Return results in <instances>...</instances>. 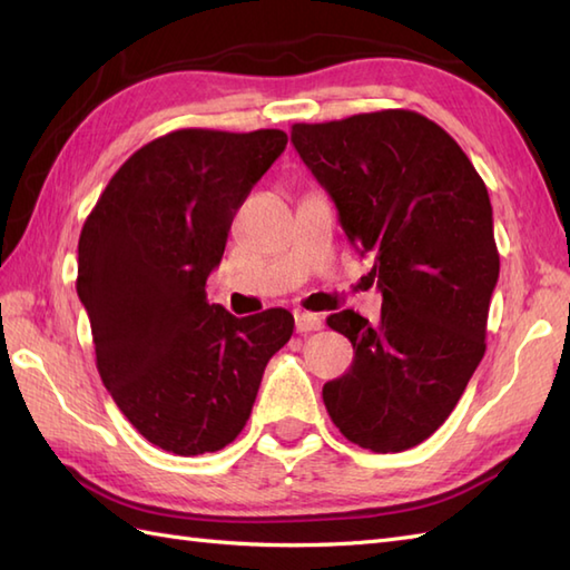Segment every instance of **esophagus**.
Segmentation results:
<instances>
[{
	"label": "esophagus",
	"instance_id": "obj_1",
	"mask_svg": "<svg viewBox=\"0 0 570 570\" xmlns=\"http://www.w3.org/2000/svg\"><path fill=\"white\" fill-rule=\"evenodd\" d=\"M323 328V318L318 313H308V311H298L296 313V331L298 333H311V331H321Z\"/></svg>",
	"mask_w": 570,
	"mask_h": 570
}]
</instances>
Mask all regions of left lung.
Listing matches in <instances>:
<instances>
[{"mask_svg":"<svg viewBox=\"0 0 570 570\" xmlns=\"http://www.w3.org/2000/svg\"><path fill=\"white\" fill-rule=\"evenodd\" d=\"M292 141L382 292L377 323L353 308L328 316L355 357L323 384L325 409L360 448L406 451L451 416L485 355L500 276L485 180L445 129L411 110L301 122Z\"/></svg>","mask_w":570,"mask_h":570,"instance_id":"obj_1","label":"left lung"}]
</instances>
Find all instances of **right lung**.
<instances>
[{
    "label": "right lung",
    "mask_w": 570,
    "mask_h": 570,
    "mask_svg": "<svg viewBox=\"0 0 570 570\" xmlns=\"http://www.w3.org/2000/svg\"><path fill=\"white\" fill-rule=\"evenodd\" d=\"M282 129H176L119 166L78 242V296L107 392L144 439L215 453L252 414L284 308L235 318L208 304L233 217L286 149Z\"/></svg>",
    "instance_id": "right-lung-1"
}]
</instances>
